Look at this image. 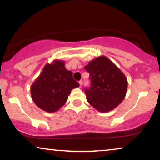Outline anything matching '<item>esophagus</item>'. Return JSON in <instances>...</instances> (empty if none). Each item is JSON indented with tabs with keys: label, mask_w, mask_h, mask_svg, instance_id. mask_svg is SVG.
<instances>
[{
	"label": "esophagus",
	"mask_w": 160,
	"mask_h": 160,
	"mask_svg": "<svg viewBox=\"0 0 160 160\" xmlns=\"http://www.w3.org/2000/svg\"><path fill=\"white\" fill-rule=\"evenodd\" d=\"M79 84H80V87H82V80H80V81H79Z\"/></svg>",
	"instance_id": "1"
}]
</instances>
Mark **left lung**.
I'll return each instance as SVG.
<instances>
[{
	"label": "left lung",
	"instance_id": "8db88e82",
	"mask_svg": "<svg viewBox=\"0 0 160 160\" xmlns=\"http://www.w3.org/2000/svg\"><path fill=\"white\" fill-rule=\"evenodd\" d=\"M90 74L91 86L85 89L87 101L98 111L106 112L116 108L127 93L124 74L105 56H99L85 66Z\"/></svg>",
	"mask_w": 160,
	"mask_h": 160
}]
</instances>
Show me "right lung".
I'll return each instance as SVG.
<instances>
[{
  "label": "right lung",
  "instance_id": "add662e5",
  "mask_svg": "<svg viewBox=\"0 0 160 160\" xmlns=\"http://www.w3.org/2000/svg\"><path fill=\"white\" fill-rule=\"evenodd\" d=\"M64 64L63 61L59 60L50 64L47 63L32 84V99L44 111L53 112L60 109L67 102L72 89L80 86Z\"/></svg>",
  "mask_w": 160,
  "mask_h": 160
}]
</instances>
